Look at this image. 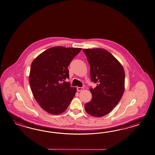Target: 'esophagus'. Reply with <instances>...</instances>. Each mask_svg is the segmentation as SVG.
<instances>
[{
    "label": "esophagus",
    "instance_id": "1",
    "mask_svg": "<svg viewBox=\"0 0 155 155\" xmlns=\"http://www.w3.org/2000/svg\"><path fill=\"white\" fill-rule=\"evenodd\" d=\"M84 88L83 87H77V90L79 91H82V90H84Z\"/></svg>",
    "mask_w": 155,
    "mask_h": 155
}]
</instances>
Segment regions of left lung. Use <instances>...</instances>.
Instances as JSON below:
<instances>
[{
  "mask_svg": "<svg viewBox=\"0 0 155 155\" xmlns=\"http://www.w3.org/2000/svg\"><path fill=\"white\" fill-rule=\"evenodd\" d=\"M90 68L91 80L97 86L90 88L91 100L85 105L87 113L95 117L107 115L122 97L125 72L122 64L104 49H83Z\"/></svg>",
  "mask_w": 155,
  "mask_h": 155,
  "instance_id": "8db88e82",
  "label": "left lung"
}]
</instances>
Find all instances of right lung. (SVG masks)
I'll return each instance as SVG.
<instances>
[{
	"label": "right lung",
	"instance_id": "1",
	"mask_svg": "<svg viewBox=\"0 0 155 155\" xmlns=\"http://www.w3.org/2000/svg\"><path fill=\"white\" fill-rule=\"evenodd\" d=\"M81 48L56 46L39 54L31 64L29 81L33 95L47 113L58 115L68 108L76 88L65 81L68 65Z\"/></svg>",
	"mask_w": 155,
	"mask_h": 155
}]
</instances>
